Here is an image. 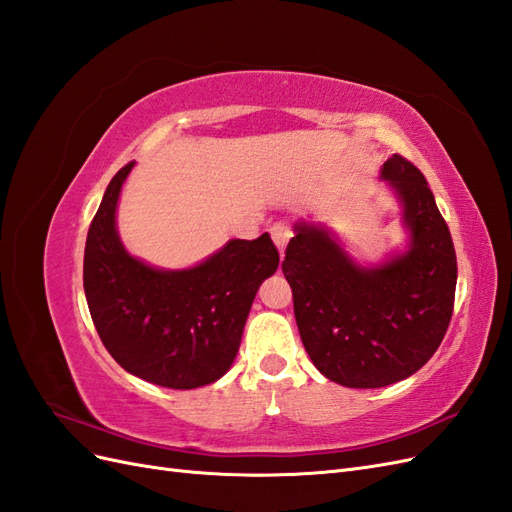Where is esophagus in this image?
Masks as SVG:
<instances>
[{"label": "esophagus", "mask_w": 512, "mask_h": 512, "mask_svg": "<svg viewBox=\"0 0 512 512\" xmlns=\"http://www.w3.org/2000/svg\"><path fill=\"white\" fill-rule=\"evenodd\" d=\"M271 237H273L275 247H277V250H280V254H282V258H284L286 245H288V241H290V237H292V230H290L286 224H275V226H271Z\"/></svg>", "instance_id": "esophagus-1"}]
</instances>
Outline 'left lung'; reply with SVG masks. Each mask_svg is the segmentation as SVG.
Instances as JSON below:
<instances>
[{"mask_svg":"<svg viewBox=\"0 0 512 512\" xmlns=\"http://www.w3.org/2000/svg\"><path fill=\"white\" fill-rule=\"evenodd\" d=\"M380 179L401 207V250L361 262L329 222L301 218L282 262L309 359L348 389L416 374L442 344L455 303V247L427 179L397 153Z\"/></svg>","mask_w":512,"mask_h":512,"instance_id":"left-lung-1","label":"left lung"}]
</instances>
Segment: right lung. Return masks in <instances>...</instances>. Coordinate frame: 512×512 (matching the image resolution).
<instances>
[{"instance_id":"1","label":"right lung","mask_w":512,"mask_h":512,"mask_svg":"<svg viewBox=\"0 0 512 512\" xmlns=\"http://www.w3.org/2000/svg\"><path fill=\"white\" fill-rule=\"evenodd\" d=\"M134 162L108 183L87 232L83 286L104 348L128 374L190 391L220 380L239 352L260 284L280 265L269 232L230 239L194 267L162 269L132 256L117 230Z\"/></svg>"}]
</instances>
